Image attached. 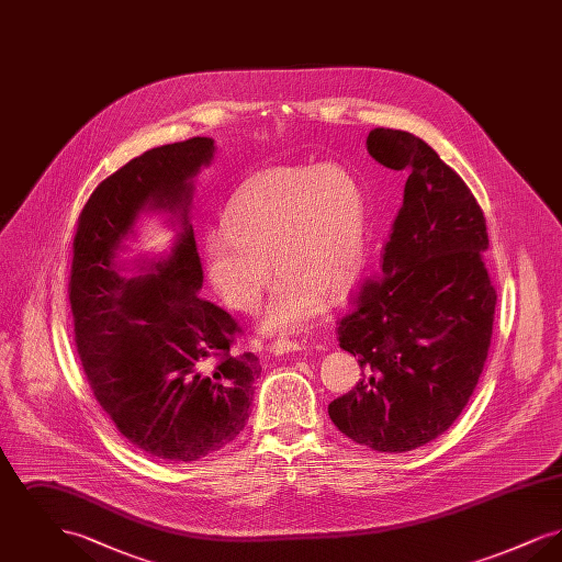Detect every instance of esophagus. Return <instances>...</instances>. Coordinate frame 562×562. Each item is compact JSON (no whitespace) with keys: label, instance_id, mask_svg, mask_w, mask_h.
<instances>
[{"label":"esophagus","instance_id":"1","mask_svg":"<svg viewBox=\"0 0 562 562\" xmlns=\"http://www.w3.org/2000/svg\"><path fill=\"white\" fill-rule=\"evenodd\" d=\"M299 349H301V346H299L296 341H291V339H278V341H273V344L269 346V351L276 353V356L293 353V351H299Z\"/></svg>","mask_w":562,"mask_h":562}]
</instances>
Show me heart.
Segmentation results:
<instances>
[{"label":"heart","instance_id":"obj_1","mask_svg":"<svg viewBox=\"0 0 562 562\" xmlns=\"http://www.w3.org/2000/svg\"><path fill=\"white\" fill-rule=\"evenodd\" d=\"M209 282L241 314L259 307L271 282L266 328L289 330L314 318L322 296L341 301L367 259V200L341 166H284L236 189L202 244Z\"/></svg>","mask_w":562,"mask_h":562}]
</instances>
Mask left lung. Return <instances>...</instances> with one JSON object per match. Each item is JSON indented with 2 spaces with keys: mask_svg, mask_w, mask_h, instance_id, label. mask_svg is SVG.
<instances>
[{
  "mask_svg": "<svg viewBox=\"0 0 562 562\" xmlns=\"http://www.w3.org/2000/svg\"><path fill=\"white\" fill-rule=\"evenodd\" d=\"M367 149L408 179L381 276L362 284L337 328L362 379L328 404V415L353 442L404 453L451 428L470 401L497 293L484 268V214L453 168L404 131L374 128Z\"/></svg>",
  "mask_w": 562,
  "mask_h": 562,
  "instance_id": "1",
  "label": "left lung"
}]
</instances>
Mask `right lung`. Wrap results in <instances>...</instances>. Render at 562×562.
<instances>
[{"label":"right lung","instance_id":"right-lung-1","mask_svg":"<svg viewBox=\"0 0 562 562\" xmlns=\"http://www.w3.org/2000/svg\"><path fill=\"white\" fill-rule=\"evenodd\" d=\"M213 156V138L193 136L124 164L92 191L74 238L69 301L88 383L128 442L175 463L240 434L261 374L252 351H232L238 322L198 296L204 273L189 209L193 177ZM143 210L172 213L180 234L166 260L126 279L116 252Z\"/></svg>","mask_w":562,"mask_h":562}]
</instances>
